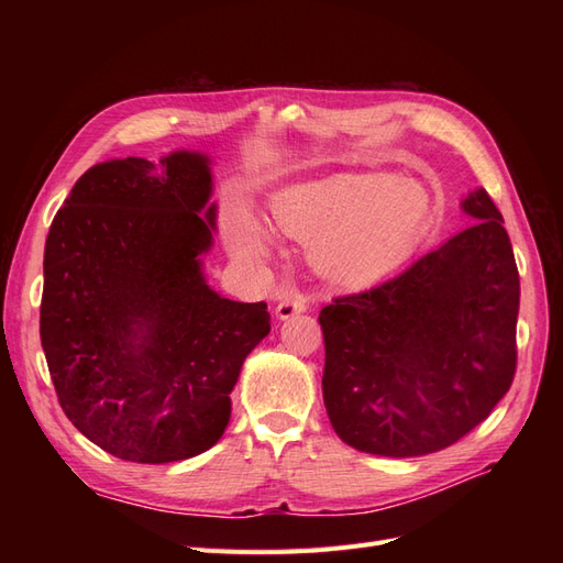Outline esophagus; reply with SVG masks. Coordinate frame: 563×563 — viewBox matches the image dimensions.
I'll use <instances>...</instances> for the list:
<instances>
[{
	"mask_svg": "<svg viewBox=\"0 0 563 563\" xmlns=\"http://www.w3.org/2000/svg\"><path fill=\"white\" fill-rule=\"evenodd\" d=\"M308 310V298H305L298 288H294V286H286V288H282L279 291V302H277V308H275V314H277V319H291V317H296V314H300V312H305Z\"/></svg>",
	"mask_w": 563,
	"mask_h": 563,
	"instance_id": "1",
	"label": "esophagus"
}]
</instances>
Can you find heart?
<instances>
[{
	"label": "heart",
	"mask_w": 563,
	"mask_h": 563,
	"mask_svg": "<svg viewBox=\"0 0 563 563\" xmlns=\"http://www.w3.org/2000/svg\"><path fill=\"white\" fill-rule=\"evenodd\" d=\"M277 228L310 246L319 275L350 288L380 282L401 267L434 220V197L420 180L378 172L340 174L291 187L272 201ZM272 240L261 220L240 211L230 249L240 261H261Z\"/></svg>",
	"instance_id": "b5f03b06"
}]
</instances>
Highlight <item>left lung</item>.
I'll return each mask as SVG.
<instances>
[{"mask_svg":"<svg viewBox=\"0 0 563 563\" xmlns=\"http://www.w3.org/2000/svg\"><path fill=\"white\" fill-rule=\"evenodd\" d=\"M474 223L371 291L319 312L323 406L347 446L387 457L446 449L488 418L517 368L519 272L484 187Z\"/></svg>","mask_w":563,"mask_h":563,"instance_id":"1","label":"left lung"}]
</instances>
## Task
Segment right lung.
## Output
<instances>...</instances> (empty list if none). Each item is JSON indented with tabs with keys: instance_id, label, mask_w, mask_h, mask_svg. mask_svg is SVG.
Returning a JSON list of instances; mask_svg holds the SVG:
<instances>
[{
	"instance_id": "add662e5",
	"label": "right lung",
	"mask_w": 563,
	"mask_h": 563,
	"mask_svg": "<svg viewBox=\"0 0 563 563\" xmlns=\"http://www.w3.org/2000/svg\"><path fill=\"white\" fill-rule=\"evenodd\" d=\"M211 157L110 159L84 174L51 223L40 335L58 401L96 446L176 463L223 437L265 302L203 277L213 246Z\"/></svg>"
}]
</instances>
